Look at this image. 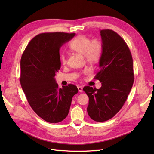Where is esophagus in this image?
Here are the masks:
<instances>
[{
    "mask_svg": "<svg viewBox=\"0 0 154 154\" xmlns=\"http://www.w3.org/2000/svg\"><path fill=\"white\" fill-rule=\"evenodd\" d=\"M78 91L80 92H82V91H83V87L82 86H78Z\"/></svg>",
    "mask_w": 154,
    "mask_h": 154,
    "instance_id": "obj_1",
    "label": "esophagus"
}]
</instances>
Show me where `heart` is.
Here are the masks:
<instances>
[{"mask_svg":"<svg viewBox=\"0 0 154 154\" xmlns=\"http://www.w3.org/2000/svg\"><path fill=\"white\" fill-rule=\"evenodd\" d=\"M71 50L84 56L86 61L88 63H94L101 58L103 51V45L102 41L95 38L91 39L85 35H80L73 39L69 44ZM60 62L65 65L67 63V57L65 53L60 56Z\"/></svg>","mask_w":154,"mask_h":154,"instance_id":"obj_1","label":"heart"}]
</instances>
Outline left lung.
Segmentation results:
<instances>
[{"label": "left lung", "mask_w": 154, "mask_h": 154, "mask_svg": "<svg viewBox=\"0 0 154 154\" xmlns=\"http://www.w3.org/2000/svg\"><path fill=\"white\" fill-rule=\"evenodd\" d=\"M103 51L99 62V89L83 87L89 100L87 112L96 122H103L113 118L122 108L134 83L133 60L125 40L110 29L100 31Z\"/></svg>", "instance_id": "obj_1"}]
</instances>
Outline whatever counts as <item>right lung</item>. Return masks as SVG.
<instances>
[{
  "instance_id": "1",
  "label": "right lung",
  "mask_w": 154,
  "mask_h": 154,
  "mask_svg": "<svg viewBox=\"0 0 154 154\" xmlns=\"http://www.w3.org/2000/svg\"><path fill=\"white\" fill-rule=\"evenodd\" d=\"M75 33L44 32L27 45L20 60V82L27 101L45 122H61L69 112L72 98L78 90L69 84L59 88L54 76L61 67L60 49Z\"/></svg>"
}]
</instances>
